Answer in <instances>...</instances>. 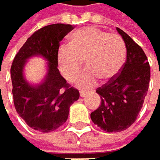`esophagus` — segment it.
<instances>
[{
	"label": "esophagus",
	"instance_id": "obj_1",
	"mask_svg": "<svg viewBox=\"0 0 160 160\" xmlns=\"http://www.w3.org/2000/svg\"><path fill=\"white\" fill-rule=\"evenodd\" d=\"M79 95H81V97H82V98H84V97H86V96H87V92H85V91L82 90L81 92H79Z\"/></svg>",
	"mask_w": 160,
	"mask_h": 160
}]
</instances>
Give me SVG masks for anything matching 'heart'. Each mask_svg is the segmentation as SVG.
Listing matches in <instances>:
<instances>
[{"mask_svg":"<svg viewBox=\"0 0 160 160\" xmlns=\"http://www.w3.org/2000/svg\"><path fill=\"white\" fill-rule=\"evenodd\" d=\"M127 47L123 38L95 27H85L73 32L68 46L58 50V66L69 82L77 79L85 61L88 69L78 79L84 89L94 87L98 78L108 81L114 78L124 65Z\"/></svg>","mask_w":160,"mask_h":160,"instance_id":"1","label":"heart"}]
</instances>
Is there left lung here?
Here are the masks:
<instances>
[{
    "mask_svg": "<svg viewBox=\"0 0 160 160\" xmlns=\"http://www.w3.org/2000/svg\"><path fill=\"white\" fill-rule=\"evenodd\" d=\"M127 47V60L120 72L97 89L101 104L91 119L106 132H120L137 119L147 95L150 65L142 48L124 31L116 28Z\"/></svg>",
    "mask_w": 160,
    "mask_h": 160,
    "instance_id": "obj_1",
    "label": "left lung"
}]
</instances>
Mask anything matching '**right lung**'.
<instances>
[{"label":"right lung","instance_id":"1","mask_svg":"<svg viewBox=\"0 0 160 160\" xmlns=\"http://www.w3.org/2000/svg\"><path fill=\"white\" fill-rule=\"evenodd\" d=\"M73 30L70 24H51L35 31L16 54L10 73L14 105L18 115L32 128L48 133L67 120L69 107L78 99L79 92L61 76L57 66L60 42ZM41 55L49 62L45 82L30 86L23 78L26 60Z\"/></svg>","mask_w":160,"mask_h":160}]
</instances>
